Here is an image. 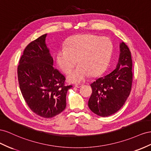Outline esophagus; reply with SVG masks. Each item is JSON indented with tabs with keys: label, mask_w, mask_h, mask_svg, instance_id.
<instances>
[{
	"label": "esophagus",
	"mask_w": 151,
	"mask_h": 151,
	"mask_svg": "<svg viewBox=\"0 0 151 151\" xmlns=\"http://www.w3.org/2000/svg\"><path fill=\"white\" fill-rule=\"evenodd\" d=\"M82 85H83L82 84H76L75 85V87H76V88H80V87H81V86H82Z\"/></svg>",
	"instance_id": "esophagus-1"
}]
</instances>
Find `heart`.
I'll return each mask as SVG.
<instances>
[{
  "mask_svg": "<svg viewBox=\"0 0 151 151\" xmlns=\"http://www.w3.org/2000/svg\"><path fill=\"white\" fill-rule=\"evenodd\" d=\"M113 45L109 37L90 33L79 34L70 38L66 47L57 53L56 61L64 73H70L77 63L79 64L68 76L71 83H79L87 80L90 75L100 74L108 64Z\"/></svg>",
  "mask_w": 151,
  "mask_h": 151,
  "instance_id": "obj_1",
  "label": "heart"
}]
</instances>
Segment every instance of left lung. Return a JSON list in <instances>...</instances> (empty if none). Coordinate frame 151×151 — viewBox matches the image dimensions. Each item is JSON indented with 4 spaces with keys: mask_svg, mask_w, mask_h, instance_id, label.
<instances>
[{
    "mask_svg": "<svg viewBox=\"0 0 151 151\" xmlns=\"http://www.w3.org/2000/svg\"><path fill=\"white\" fill-rule=\"evenodd\" d=\"M132 68L131 52L122 42L119 44V55L116 68L90 85L92 93L88 105L93 113L107 117L122 108L131 91Z\"/></svg>",
    "mask_w": 151,
    "mask_h": 151,
    "instance_id": "8db88e82",
    "label": "left lung"
}]
</instances>
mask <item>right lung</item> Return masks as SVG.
Masks as SVG:
<instances>
[{"label": "right lung", "instance_id": "right-lung-1", "mask_svg": "<svg viewBox=\"0 0 151 151\" xmlns=\"http://www.w3.org/2000/svg\"><path fill=\"white\" fill-rule=\"evenodd\" d=\"M47 33L27 46L18 68V78L25 102L31 110L44 118H51L66 106V94L72 85L54 68V59L46 44Z\"/></svg>", "mask_w": 151, "mask_h": 151}]
</instances>
